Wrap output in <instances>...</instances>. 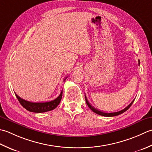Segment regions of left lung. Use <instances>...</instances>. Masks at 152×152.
<instances>
[{
	"label": "left lung",
	"instance_id": "8db88e82",
	"mask_svg": "<svg viewBox=\"0 0 152 152\" xmlns=\"http://www.w3.org/2000/svg\"><path fill=\"white\" fill-rule=\"evenodd\" d=\"M140 64V60H139V64ZM85 100H86V104L88 105V106L89 107L90 109H91L92 111H94V113H96V114H98V115H102V116H104V117H113V116H117V115H120V114H121V113H124V112H125V111H126V110H127L129 109V108L131 106V105L132 104V103H133V102H134V100H133L132 101L131 103L127 107H126L125 108H124V109H123V110H122L119 111H116V112H112V113H106V112H103V111H99V110H98L96 109V108H95V107H94L92 106H91V104L89 103L88 101V100H87V98H86V96H85Z\"/></svg>",
	"mask_w": 152,
	"mask_h": 152
}]
</instances>
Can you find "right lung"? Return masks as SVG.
<instances>
[{
	"instance_id": "right-lung-1",
	"label": "right lung",
	"mask_w": 152,
	"mask_h": 152,
	"mask_svg": "<svg viewBox=\"0 0 152 152\" xmlns=\"http://www.w3.org/2000/svg\"><path fill=\"white\" fill-rule=\"evenodd\" d=\"M66 78L67 77H66V79L64 80H66ZM62 91H61L60 94L55 100L46 102H31L21 98L19 96L15 93V94L21 106L24 108H26L27 110L34 113H43L53 110L58 106L61 100V97H62Z\"/></svg>"
}]
</instances>
